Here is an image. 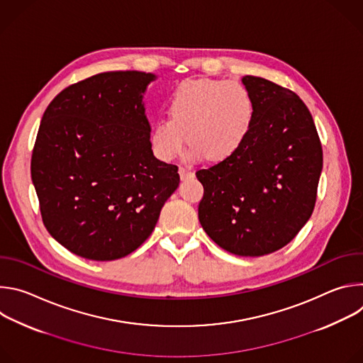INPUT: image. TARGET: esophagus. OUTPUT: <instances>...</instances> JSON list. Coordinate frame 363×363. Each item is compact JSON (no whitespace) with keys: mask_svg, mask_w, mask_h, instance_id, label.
Masks as SVG:
<instances>
[{"mask_svg":"<svg viewBox=\"0 0 363 363\" xmlns=\"http://www.w3.org/2000/svg\"><path fill=\"white\" fill-rule=\"evenodd\" d=\"M179 177H181V179L182 181H185V179H191V178H194L195 177V174H194V171L191 169V168H188V167H179Z\"/></svg>","mask_w":363,"mask_h":363,"instance_id":"1","label":"esophagus"}]
</instances>
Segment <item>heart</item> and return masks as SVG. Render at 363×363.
I'll return each instance as SVG.
<instances>
[{"instance_id":"b5f03b06","label":"heart","mask_w":363,"mask_h":363,"mask_svg":"<svg viewBox=\"0 0 363 363\" xmlns=\"http://www.w3.org/2000/svg\"><path fill=\"white\" fill-rule=\"evenodd\" d=\"M168 113L169 119L158 121L150 132L155 157L169 162L189 140V161L223 162L245 142L255 105L250 91L237 82L198 79L185 80L175 89Z\"/></svg>"}]
</instances>
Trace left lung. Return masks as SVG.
Listing matches in <instances>:
<instances>
[{
    "label": "left lung",
    "instance_id": "left-lung-1",
    "mask_svg": "<svg viewBox=\"0 0 363 363\" xmlns=\"http://www.w3.org/2000/svg\"><path fill=\"white\" fill-rule=\"evenodd\" d=\"M242 83L255 118L235 155L196 171L203 186L198 218L221 248L258 257L289 244L312 216L323 150L294 91L263 77L245 76Z\"/></svg>",
    "mask_w": 363,
    "mask_h": 363
}]
</instances>
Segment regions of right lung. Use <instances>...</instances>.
I'll use <instances>...</instances> for the list:
<instances>
[{
	"label": "right lung",
	"mask_w": 363,
	"mask_h": 363,
	"mask_svg": "<svg viewBox=\"0 0 363 363\" xmlns=\"http://www.w3.org/2000/svg\"><path fill=\"white\" fill-rule=\"evenodd\" d=\"M145 72H106L62 90L47 106L31 157L43 223L69 251L112 262L153 231L179 185L153 157Z\"/></svg>",
	"instance_id": "1"
}]
</instances>
